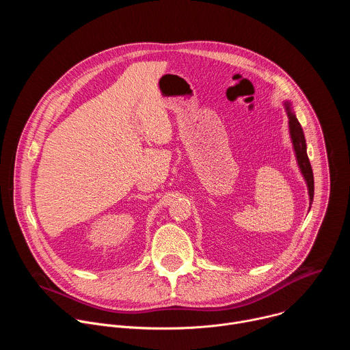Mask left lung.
Returning <instances> with one entry per match:
<instances>
[{"mask_svg": "<svg viewBox=\"0 0 350 350\" xmlns=\"http://www.w3.org/2000/svg\"><path fill=\"white\" fill-rule=\"evenodd\" d=\"M284 108L286 111L288 116V129H289V135L293 146V152L296 157V162L299 166V170H301L306 185H308V192H309V204H313V196H314V178H313V170L308 158L306 152V139L304 134V129L296 119L292 105L289 101H284ZM310 211V208H309Z\"/></svg>", "mask_w": 350, "mask_h": 350, "instance_id": "left-lung-1", "label": "left lung"}]
</instances>
